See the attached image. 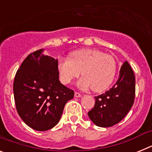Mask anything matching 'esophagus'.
I'll return each mask as SVG.
<instances>
[{
	"label": "esophagus",
	"mask_w": 152,
	"mask_h": 152,
	"mask_svg": "<svg viewBox=\"0 0 152 152\" xmlns=\"http://www.w3.org/2000/svg\"><path fill=\"white\" fill-rule=\"evenodd\" d=\"M75 97H80V96H81V94H80V93L76 91V92H75Z\"/></svg>",
	"instance_id": "esophagus-1"
}]
</instances>
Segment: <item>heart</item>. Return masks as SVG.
<instances>
[{"mask_svg": "<svg viewBox=\"0 0 152 152\" xmlns=\"http://www.w3.org/2000/svg\"><path fill=\"white\" fill-rule=\"evenodd\" d=\"M57 68L63 84H70L79 77L81 72L84 77L78 81L79 87H91L93 91L100 92L113 81L116 62L110 55L97 49H86L72 52L70 58H59Z\"/></svg>", "mask_w": 152, "mask_h": 152, "instance_id": "1", "label": "heart"}]
</instances>
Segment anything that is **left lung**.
I'll use <instances>...</instances> for the list:
<instances>
[{
	"mask_svg": "<svg viewBox=\"0 0 152 152\" xmlns=\"http://www.w3.org/2000/svg\"><path fill=\"white\" fill-rule=\"evenodd\" d=\"M135 77L127 61L122 64L119 77L112 88L95 96V104L88 112L90 119L96 126L110 127L126 116L134 103Z\"/></svg>",
	"mask_w": 152,
	"mask_h": 152,
	"instance_id": "left-lung-1",
	"label": "left lung"
}]
</instances>
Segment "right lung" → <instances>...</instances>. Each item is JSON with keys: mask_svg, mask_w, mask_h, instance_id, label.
Instances as JSON below:
<instances>
[{"mask_svg": "<svg viewBox=\"0 0 152 152\" xmlns=\"http://www.w3.org/2000/svg\"><path fill=\"white\" fill-rule=\"evenodd\" d=\"M42 52L36 51L23 61L13 81V94L23 121L33 129L46 131L59 122L75 93L60 83L58 60Z\"/></svg>", "mask_w": 152, "mask_h": 152, "instance_id": "obj_1", "label": "right lung"}]
</instances>
